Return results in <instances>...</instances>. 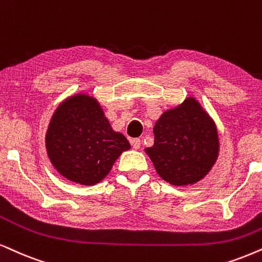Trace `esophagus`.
<instances>
[{
  "label": "esophagus",
  "mask_w": 262,
  "mask_h": 262,
  "mask_svg": "<svg viewBox=\"0 0 262 262\" xmlns=\"http://www.w3.org/2000/svg\"><path fill=\"white\" fill-rule=\"evenodd\" d=\"M130 144H132V146H133V148L138 150V148H140V146H141V140H140V139H138V138L132 139Z\"/></svg>",
  "instance_id": "esophagus-1"
}]
</instances>
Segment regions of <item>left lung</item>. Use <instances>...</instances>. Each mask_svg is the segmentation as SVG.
<instances>
[{
    "instance_id": "8db88e82",
    "label": "left lung",
    "mask_w": 262,
    "mask_h": 262,
    "mask_svg": "<svg viewBox=\"0 0 262 262\" xmlns=\"http://www.w3.org/2000/svg\"><path fill=\"white\" fill-rule=\"evenodd\" d=\"M147 147L158 175L171 185H192L209 173L219 154L216 127L194 98L165 111Z\"/></svg>"
}]
</instances>
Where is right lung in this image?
<instances>
[{
    "label": "right lung",
    "instance_id": "1",
    "mask_svg": "<svg viewBox=\"0 0 262 262\" xmlns=\"http://www.w3.org/2000/svg\"><path fill=\"white\" fill-rule=\"evenodd\" d=\"M46 147L62 177L91 186L110 173L115 161L130 145L111 128L97 99L77 94L62 101L53 114Z\"/></svg>",
    "mask_w": 262,
    "mask_h": 262
}]
</instances>
